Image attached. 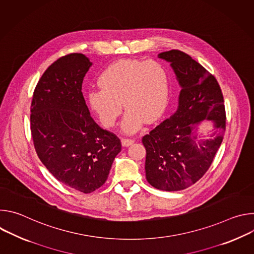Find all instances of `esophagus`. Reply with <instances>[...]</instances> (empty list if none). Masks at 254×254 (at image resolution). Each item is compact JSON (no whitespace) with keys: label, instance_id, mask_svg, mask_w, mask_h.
<instances>
[{"label":"esophagus","instance_id":"34e87169","mask_svg":"<svg viewBox=\"0 0 254 254\" xmlns=\"http://www.w3.org/2000/svg\"><path fill=\"white\" fill-rule=\"evenodd\" d=\"M133 141H134V140H133L132 138H127V137L122 138V143H123L124 147H128V146H130V144H131Z\"/></svg>","mask_w":254,"mask_h":254}]
</instances>
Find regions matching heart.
Instances as JSON below:
<instances>
[{"instance_id":"b5f03b06","label":"heart","mask_w":254,"mask_h":254,"mask_svg":"<svg viewBox=\"0 0 254 254\" xmlns=\"http://www.w3.org/2000/svg\"><path fill=\"white\" fill-rule=\"evenodd\" d=\"M100 89L88 93V104L106 127L116 125L124 106L123 128L132 132L146 122L154 123L168 102L170 79L166 66L157 60L122 59L108 66L98 78Z\"/></svg>"}]
</instances>
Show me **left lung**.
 Masks as SVG:
<instances>
[{"instance_id":"1","label":"left lung","mask_w":254,"mask_h":254,"mask_svg":"<svg viewBox=\"0 0 254 254\" xmlns=\"http://www.w3.org/2000/svg\"><path fill=\"white\" fill-rule=\"evenodd\" d=\"M182 87L176 112L141 141L146 148V178L156 189L181 191L195 184L210 168L226 128L224 99L218 81L200 63L180 50L162 52ZM214 122L211 138L196 141L195 126Z\"/></svg>"}]
</instances>
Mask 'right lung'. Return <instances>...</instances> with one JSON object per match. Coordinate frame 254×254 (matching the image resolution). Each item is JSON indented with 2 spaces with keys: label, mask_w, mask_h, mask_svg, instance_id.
I'll list each match as a JSON object with an SVG mask.
<instances>
[{
  "label": "right lung",
  "mask_w": 254,
  "mask_h": 254,
  "mask_svg": "<svg viewBox=\"0 0 254 254\" xmlns=\"http://www.w3.org/2000/svg\"><path fill=\"white\" fill-rule=\"evenodd\" d=\"M91 66L81 53L60 57L43 73L31 102L34 148L47 170L66 186L82 193L100 188L110 174L121 139L90 117L82 94Z\"/></svg>",
  "instance_id": "obj_1"
}]
</instances>
